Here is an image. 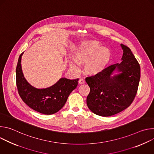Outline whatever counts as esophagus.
<instances>
[{
	"label": "esophagus",
	"instance_id": "obj_1",
	"mask_svg": "<svg viewBox=\"0 0 154 154\" xmlns=\"http://www.w3.org/2000/svg\"><path fill=\"white\" fill-rule=\"evenodd\" d=\"M79 83L80 84H83V83H85V80L83 79H80V80L79 81Z\"/></svg>",
	"mask_w": 154,
	"mask_h": 154
}]
</instances>
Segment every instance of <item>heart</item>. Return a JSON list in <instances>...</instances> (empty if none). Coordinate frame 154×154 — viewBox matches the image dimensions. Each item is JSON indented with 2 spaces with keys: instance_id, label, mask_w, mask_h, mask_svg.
I'll use <instances>...</instances> for the list:
<instances>
[{
  "instance_id": "b5f03b06",
  "label": "heart",
  "mask_w": 154,
  "mask_h": 154,
  "mask_svg": "<svg viewBox=\"0 0 154 154\" xmlns=\"http://www.w3.org/2000/svg\"><path fill=\"white\" fill-rule=\"evenodd\" d=\"M109 51L96 41H86L81 43L76 52V57L71 63L72 66L79 68L81 63L87 62L86 70L90 74H96L105 68L110 60Z\"/></svg>"
}]
</instances>
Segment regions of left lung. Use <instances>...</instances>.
I'll use <instances>...</instances> for the list:
<instances>
[{
	"label": "left lung",
	"mask_w": 154,
	"mask_h": 154,
	"mask_svg": "<svg viewBox=\"0 0 154 154\" xmlns=\"http://www.w3.org/2000/svg\"><path fill=\"white\" fill-rule=\"evenodd\" d=\"M123 55L120 63L107 67L85 80L90 88L88 107L94 114L107 117L128 107L137 94L140 80V66L126 46L121 45ZM116 71L118 74L114 75Z\"/></svg>",
	"instance_id": "left-lung-1"
}]
</instances>
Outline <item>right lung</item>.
<instances>
[{"label": "right lung", "instance_id": "1", "mask_svg": "<svg viewBox=\"0 0 154 154\" xmlns=\"http://www.w3.org/2000/svg\"><path fill=\"white\" fill-rule=\"evenodd\" d=\"M22 53L16 67V85L21 99L34 110L44 114L52 115L63 108L71 94L78 85L79 79L70 80L61 78L54 85L38 89L32 86L25 79L21 66Z\"/></svg>", "mask_w": 154, "mask_h": 154}]
</instances>
